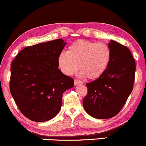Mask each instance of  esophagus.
<instances>
[{
  "label": "esophagus",
  "mask_w": 146,
  "mask_h": 146,
  "mask_svg": "<svg viewBox=\"0 0 146 146\" xmlns=\"http://www.w3.org/2000/svg\"><path fill=\"white\" fill-rule=\"evenodd\" d=\"M74 83H75V85H82V84H83V82L80 81V80L75 79V81H74Z\"/></svg>",
  "instance_id": "esophagus-1"
}]
</instances>
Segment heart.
<instances>
[{"label":"heart","mask_w":146,"mask_h":146,"mask_svg":"<svg viewBox=\"0 0 146 146\" xmlns=\"http://www.w3.org/2000/svg\"><path fill=\"white\" fill-rule=\"evenodd\" d=\"M110 59L111 51L108 45L79 40L69 46L67 53L59 55L58 64L65 75H73L79 67L81 76L94 80L103 75Z\"/></svg>","instance_id":"obj_1"}]
</instances>
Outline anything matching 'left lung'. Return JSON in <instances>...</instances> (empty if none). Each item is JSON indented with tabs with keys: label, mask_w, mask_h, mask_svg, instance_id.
Here are the masks:
<instances>
[{
	"label": "left lung",
	"mask_w": 146,
	"mask_h": 146,
	"mask_svg": "<svg viewBox=\"0 0 146 146\" xmlns=\"http://www.w3.org/2000/svg\"><path fill=\"white\" fill-rule=\"evenodd\" d=\"M111 59L101 77L87 83L88 93L83 100L85 111L98 119H107L119 113L134 86L135 63L126 46L110 40Z\"/></svg>",
	"instance_id": "1"
}]
</instances>
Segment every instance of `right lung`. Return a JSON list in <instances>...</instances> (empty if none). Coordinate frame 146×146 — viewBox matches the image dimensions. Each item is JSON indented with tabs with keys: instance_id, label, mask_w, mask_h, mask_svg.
Segmentation results:
<instances>
[{
	"instance_id": "right-lung-1",
	"label": "right lung",
	"mask_w": 146,
	"mask_h": 146,
	"mask_svg": "<svg viewBox=\"0 0 146 146\" xmlns=\"http://www.w3.org/2000/svg\"><path fill=\"white\" fill-rule=\"evenodd\" d=\"M66 42L61 39L26 47L11 68L10 90L20 112L30 120L46 122L59 113L64 92L74 80L58 68Z\"/></svg>"
}]
</instances>
